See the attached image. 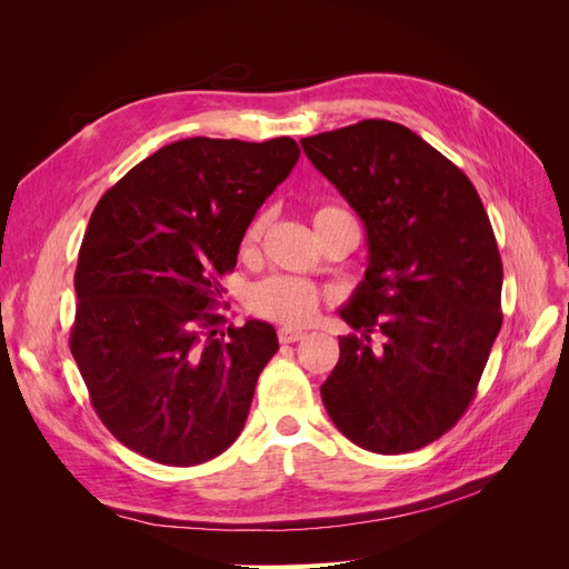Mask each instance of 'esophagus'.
Here are the masks:
<instances>
[{
	"label": "esophagus",
	"instance_id": "esophagus-1",
	"mask_svg": "<svg viewBox=\"0 0 569 569\" xmlns=\"http://www.w3.org/2000/svg\"><path fill=\"white\" fill-rule=\"evenodd\" d=\"M278 337H280V341H282V343H295V341L303 339V337H306V332H303V330H297V327H280V330H278Z\"/></svg>",
	"mask_w": 569,
	"mask_h": 569
}]
</instances>
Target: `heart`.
Wrapping results in <instances>:
<instances>
[{
  "instance_id": "1",
  "label": "heart",
  "mask_w": 569,
  "mask_h": 569,
  "mask_svg": "<svg viewBox=\"0 0 569 569\" xmlns=\"http://www.w3.org/2000/svg\"><path fill=\"white\" fill-rule=\"evenodd\" d=\"M335 213H343L332 206H325L313 213V226H320ZM268 228V213H258L249 220L242 234V251L253 253L258 242H261ZM322 295L311 282L297 278H270L261 284H256L249 295V308L266 320L282 322V325H308L320 311Z\"/></svg>"
}]
</instances>
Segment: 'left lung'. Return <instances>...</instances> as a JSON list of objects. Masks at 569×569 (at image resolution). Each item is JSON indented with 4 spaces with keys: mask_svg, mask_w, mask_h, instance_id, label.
<instances>
[{
    "mask_svg": "<svg viewBox=\"0 0 569 569\" xmlns=\"http://www.w3.org/2000/svg\"><path fill=\"white\" fill-rule=\"evenodd\" d=\"M366 226L368 268L341 320L339 363L320 387L339 432L408 453L460 420L501 330L503 266L477 189L420 134L391 120L301 140ZM383 335V347L369 337Z\"/></svg>",
    "mask_w": 569,
    "mask_h": 569,
    "instance_id": "8db88e82",
    "label": "left lung"
}]
</instances>
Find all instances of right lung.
Returning a JSON list of instances; mask_svg holds the SVG:
<instances>
[{"instance_id": "obj_1", "label": "right lung", "mask_w": 569, "mask_h": 569, "mask_svg": "<svg viewBox=\"0 0 569 569\" xmlns=\"http://www.w3.org/2000/svg\"><path fill=\"white\" fill-rule=\"evenodd\" d=\"M299 153L291 137H189L99 199L76 268L71 353L97 416L130 451L189 468L242 435L278 332L251 318L220 332L209 308Z\"/></svg>"}]
</instances>
